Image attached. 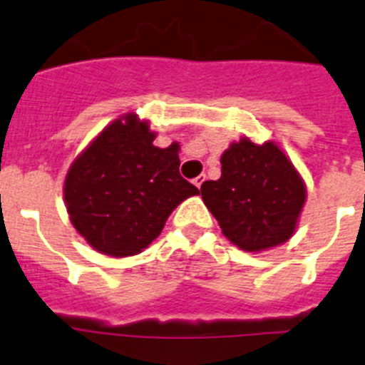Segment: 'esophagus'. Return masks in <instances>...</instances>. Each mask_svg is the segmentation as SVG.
Wrapping results in <instances>:
<instances>
[{"mask_svg": "<svg viewBox=\"0 0 365 365\" xmlns=\"http://www.w3.org/2000/svg\"><path fill=\"white\" fill-rule=\"evenodd\" d=\"M205 179H206V175L195 177V179H193V185L197 186V188H201V185H202V182H205Z\"/></svg>", "mask_w": 365, "mask_h": 365, "instance_id": "obj_1", "label": "esophagus"}]
</instances>
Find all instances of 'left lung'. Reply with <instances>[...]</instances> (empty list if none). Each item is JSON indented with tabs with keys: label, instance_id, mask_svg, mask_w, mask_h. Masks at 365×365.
Wrapping results in <instances>:
<instances>
[{
	"label": "left lung",
	"instance_id": "1",
	"mask_svg": "<svg viewBox=\"0 0 365 365\" xmlns=\"http://www.w3.org/2000/svg\"><path fill=\"white\" fill-rule=\"evenodd\" d=\"M201 195L228 241L261 252L291 240L307 190L276 144L243 137L225 150L221 177L202 182Z\"/></svg>",
	"mask_w": 365,
	"mask_h": 365
}]
</instances>
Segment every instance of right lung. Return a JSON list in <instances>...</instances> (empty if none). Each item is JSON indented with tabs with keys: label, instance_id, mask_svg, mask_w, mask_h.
Returning a JSON list of instances; mask_svg holds the SVG:
<instances>
[{
	"label": "right lung",
	"instance_id": "add662e5",
	"mask_svg": "<svg viewBox=\"0 0 365 365\" xmlns=\"http://www.w3.org/2000/svg\"><path fill=\"white\" fill-rule=\"evenodd\" d=\"M155 131L128 113L71 164L63 199L73 227L100 254L143 252L164 222L199 190L179 173V144L153 146Z\"/></svg>",
	"mask_w": 365,
	"mask_h": 365
}]
</instances>
